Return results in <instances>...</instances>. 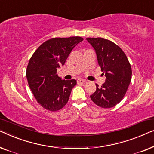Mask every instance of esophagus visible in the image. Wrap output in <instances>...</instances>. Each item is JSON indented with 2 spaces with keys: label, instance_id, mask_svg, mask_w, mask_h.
<instances>
[{
  "label": "esophagus",
  "instance_id": "obj_1",
  "mask_svg": "<svg viewBox=\"0 0 154 154\" xmlns=\"http://www.w3.org/2000/svg\"><path fill=\"white\" fill-rule=\"evenodd\" d=\"M86 82V80H84V79H77V83L78 84H85Z\"/></svg>",
  "mask_w": 154,
  "mask_h": 154
}]
</instances>
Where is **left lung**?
Instances as JSON below:
<instances>
[{
    "mask_svg": "<svg viewBox=\"0 0 154 154\" xmlns=\"http://www.w3.org/2000/svg\"><path fill=\"white\" fill-rule=\"evenodd\" d=\"M86 40L96 51L101 71L106 77L102 86L91 96L94 103L103 108H111L123 98L131 81V66L128 58L117 45L102 38Z\"/></svg>",
    "mask_w": 154,
    "mask_h": 154,
    "instance_id": "8db88e82",
    "label": "left lung"
}]
</instances>
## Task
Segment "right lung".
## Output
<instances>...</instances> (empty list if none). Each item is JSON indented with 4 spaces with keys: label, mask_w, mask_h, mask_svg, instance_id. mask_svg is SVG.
<instances>
[{
    "label": "right lung",
    "mask_w": 154,
    "mask_h": 154,
    "mask_svg": "<svg viewBox=\"0 0 154 154\" xmlns=\"http://www.w3.org/2000/svg\"><path fill=\"white\" fill-rule=\"evenodd\" d=\"M84 39L81 37L54 38L43 42L32 55L26 78L36 100L45 109L60 110L68 103L75 79H61L57 68L63 66L71 51Z\"/></svg>",
    "instance_id": "obj_1"
}]
</instances>
